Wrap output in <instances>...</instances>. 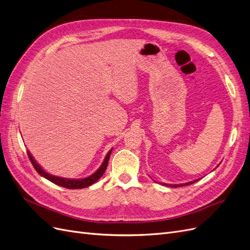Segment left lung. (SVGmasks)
Returning a JSON list of instances; mask_svg holds the SVG:
<instances>
[{
	"label": "left lung",
	"instance_id": "1",
	"mask_svg": "<svg viewBox=\"0 0 250 250\" xmlns=\"http://www.w3.org/2000/svg\"><path fill=\"white\" fill-rule=\"evenodd\" d=\"M196 181H198V180H195V181H193V182H189V183H186V184H180V185H171V184H163V185H165V186H168V187H174V188H176V187L185 186V185H191L193 183H195Z\"/></svg>",
	"mask_w": 250,
	"mask_h": 250
}]
</instances>
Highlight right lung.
Masks as SVG:
<instances>
[{
	"label": "right lung",
	"instance_id": "right-lung-1",
	"mask_svg": "<svg viewBox=\"0 0 250 250\" xmlns=\"http://www.w3.org/2000/svg\"><path fill=\"white\" fill-rule=\"evenodd\" d=\"M28 156H29V159L31 161L32 165L34 166L35 170L42 175L43 176V178H45L46 180H49L50 182L58 185V186H61V187H64V188H67V189H82V188H86L88 186H91L92 184H94L96 181H99L102 175L104 174V172L106 171V168L108 166V161L110 159V155L112 152V149L109 150V152L107 154L106 158H104L103 164L101 165V167L96 170L93 174L87 176V178L85 179H79V180H72V179H65V178H59V176H55V175H52L50 173L45 172L43 169L39 166V164L36 163V161L34 160V158L32 157V155L30 154V151L28 150Z\"/></svg>",
	"mask_w": 250,
	"mask_h": 250
}]
</instances>
